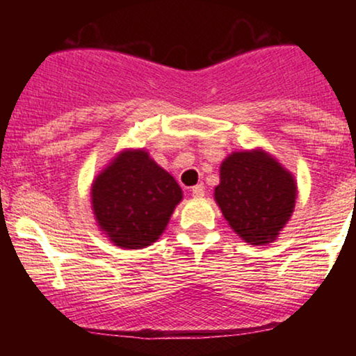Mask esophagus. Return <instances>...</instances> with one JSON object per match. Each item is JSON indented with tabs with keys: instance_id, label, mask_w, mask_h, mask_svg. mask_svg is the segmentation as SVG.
Here are the masks:
<instances>
[{
	"instance_id": "34e87169",
	"label": "esophagus",
	"mask_w": 356,
	"mask_h": 356,
	"mask_svg": "<svg viewBox=\"0 0 356 356\" xmlns=\"http://www.w3.org/2000/svg\"><path fill=\"white\" fill-rule=\"evenodd\" d=\"M191 192H192V195H194V197H202V195H204V186H202V184H197V186L192 187Z\"/></svg>"
}]
</instances>
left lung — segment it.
I'll use <instances>...</instances> for the list:
<instances>
[{
    "label": "left lung",
    "mask_w": 356,
    "mask_h": 356,
    "mask_svg": "<svg viewBox=\"0 0 356 356\" xmlns=\"http://www.w3.org/2000/svg\"><path fill=\"white\" fill-rule=\"evenodd\" d=\"M214 199L239 238L254 246L273 243L291 218L296 182L275 157L261 149L232 152L220 164Z\"/></svg>",
    "instance_id": "left-lung-1"
}]
</instances>
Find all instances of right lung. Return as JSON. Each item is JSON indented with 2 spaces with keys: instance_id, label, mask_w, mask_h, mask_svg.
I'll list each match as a JSON object with an SVG mask.
<instances>
[{
  "instance_id": "right-lung-1",
  "label": "right lung",
  "mask_w": 356,
  "mask_h": 356,
  "mask_svg": "<svg viewBox=\"0 0 356 356\" xmlns=\"http://www.w3.org/2000/svg\"><path fill=\"white\" fill-rule=\"evenodd\" d=\"M90 194L100 231L125 249L155 243L182 201L175 179L144 149L118 152L97 175Z\"/></svg>"
}]
</instances>
